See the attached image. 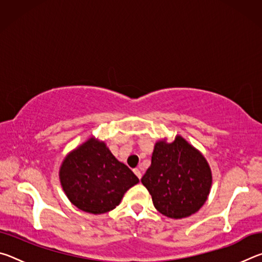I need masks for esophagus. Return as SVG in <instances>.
I'll return each instance as SVG.
<instances>
[{
  "label": "esophagus",
  "mask_w": 262,
  "mask_h": 262,
  "mask_svg": "<svg viewBox=\"0 0 262 262\" xmlns=\"http://www.w3.org/2000/svg\"><path fill=\"white\" fill-rule=\"evenodd\" d=\"M134 173L137 176V178L141 179L142 178V172L140 168H134Z\"/></svg>",
  "instance_id": "esophagus-1"
}]
</instances>
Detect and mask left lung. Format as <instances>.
Masks as SVG:
<instances>
[{
	"label": "left lung",
	"mask_w": 262,
	"mask_h": 262,
	"mask_svg": "<svg viewBox=\"0 0 262 262\" xmlns=\"http://www.w3.org/2000/svg\"><path fill=\"white\" fill-rule=\"evenodd\" d=\"M154 206L168 219L180 220L200 210L209 196L212 174L206 157L181 135L155 143L151 165L142 177Z\"/></svg>",
	"instance_id": "8db88e82"
}]
</instances>
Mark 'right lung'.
<instances>
[{
  "label": "right lung",
  "mask_w": 262,
  "mask_h": 262,
  "mask_svg": "<svg viewBox=\"0 0 262 262\" xmlns=\"http://www.w3.org/2000/svg\"><path fill=\"white\" fill-rule=\"evenodd\" d=\"M64 194L89 214H105L120 205L139 178L113 156L104 141L91 136L64 157L59 171Z\"/></svg>",
  "instance_id": "right-lung-1"
}]
</instances>
